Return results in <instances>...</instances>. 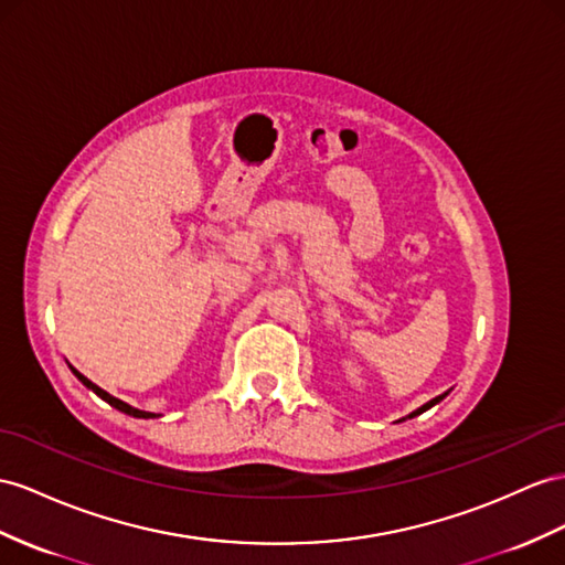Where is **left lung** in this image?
Here are the masks:
<instances>
[{
  "label": "left lung",
  "mask_w": 565,
  "mask_h": 565,
  "mask_svg": "<svg viewBox=\"0 0 565 565\" xmlns=\"http://www.w3.org/2000/svg\"><path fill=\"white\" fill-rule=\"evenodd\" d=\"M446 396H448V392H444V394H441V396H437V398H431V401H427V403H425V406H420V408H417V411H413V413H411V415H406V417H401V420H398V423H403V420H411V417H415V415H423V413H425V411H429L431 406H437V403H441V401H444Z\"/></svg>",
  "instance_id": "1"
}]
</instances>
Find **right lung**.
<instances>
[{
    "label": "right lung",
    "instance_id": "obj_1",
    "mask_svg": "<svg viewBox=\"0 0 565 565\" xmlns=\"http://www.w3.org/2000/svg\"><path fill=\"white\" fill-rule=\"evenodd\" d=\"M71 367V365H68ZM71 372H74L76 374V377L85 384V386H88L90 388V392H95L99 398H103V401H107L109 403V406L111 408H117V411H121V413H126V415H134V417H140V420H150V417H159L157 413H148V411H138V408H134V406H128V403H124L121 398H114L111 394H107L105 392V388H99L97 384H93L88 377H83V374L76 370V367H71Z\"/></svg>",
    "mask_w": 565,
    "mask_h": 565
}]
</instances>
